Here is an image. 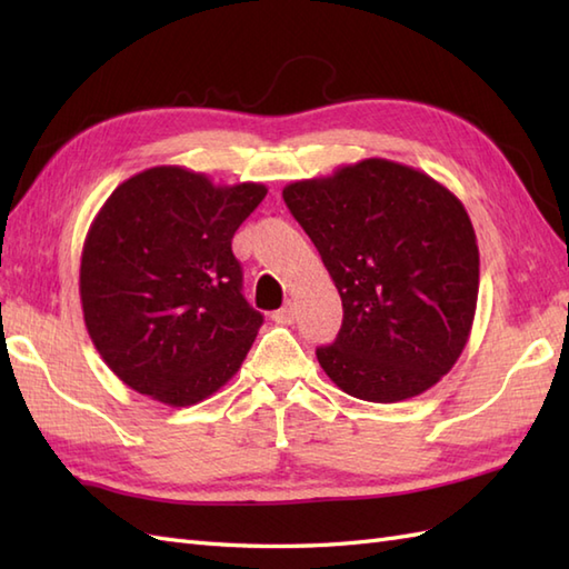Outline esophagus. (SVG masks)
Instances as JSON below:
<instances>
[{
    "label": "esophagus",
    "mask_w": 569,
    "mask_h": 569,
    "mask_svg": "<svg viewBox=\"0 0 569 569\" xmlns=\"http://www.w3.org/2000/svg\"><path fill=\"white\" fill-rule=\"evenodd\" d=\"M271 318L278 325H293L296 322V306L293 303H286L281 310H276Z\"/></svg>",
    "instance_id": "1"
}]
</instances>
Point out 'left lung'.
I'll list each match as a JSON object with an SVG mask.
<instances>
[{"label": "left lung", "mask_w": 569, "mask_h": 569, "mask_svg": "<svg viewBox=\"0 0 569 569\" xmlns=\"http://www.w3.org/2000/svg\"><path fill=\"white\" fill-rule=\"evenodd\" d=\"M340 291L337 340L318 347L349 396L398 403L438 383L475 322L479 247L465 204L428 173L365 159L283 188Z\"/></svg>", "instance_id": "1"}]
</instances>
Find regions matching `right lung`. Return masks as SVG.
<instances>
[{
  "label": "right lung",
  "mask_w": 569,
  "mask_h": 569,
  "mask_svg": "<svg viewBox=\"0 0 569 569\" xmlns=\"http://www.w3.org/2000/svg\"><path fill=\"white\" fill-rule=\"evenodd\" d=\"M261 183L214 186L156 166L119 186L82 244L80 300L90 340L129 389L173 408L234 377L263 322L241 296L232 253Z\"/></svg>",
  "instance_id": "add662e5"
}]
</instances>
